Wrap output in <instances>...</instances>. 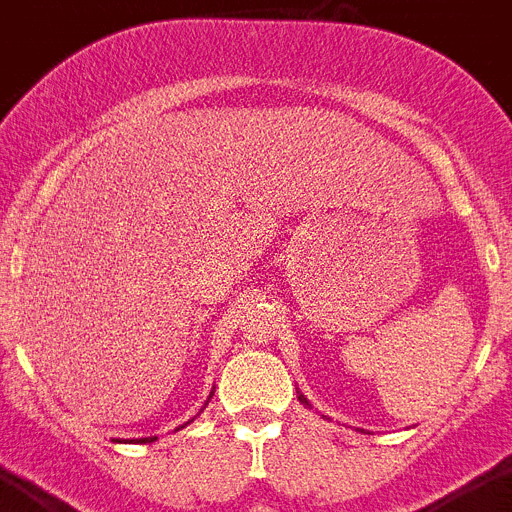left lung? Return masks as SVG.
<instances>
[{
	"mask_svg": "<svg viewBox=\"0 0 512 512\" xmlns=\"http://www.w3.org/2000/svg\"><path fill=\"white\" fill-rule=\"evenodd\" d=\"M300 402H305V405H307V400H305V397H302V395H300Z\"/></svg>",
	"mask_w": 512,
	"mask_h": 512,
	"instance_id": "obj_1",
	"label": "left lung"
}]
</instances>
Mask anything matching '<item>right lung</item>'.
<instances>
[{"instance_id":"add662e5","label":"right lung","mask_w":512,"mask_h":512,"mask_svg":"<svg viewBox=\"0 0 512 512\" xmlns=\"http://www.w3.org/2000/svg\"><path fill=\"white\" fill-rule=\"evenodd\" d=\"M140 441H143V443H151V441H156V438H140Z\"/></svg>"}]
</instances>
